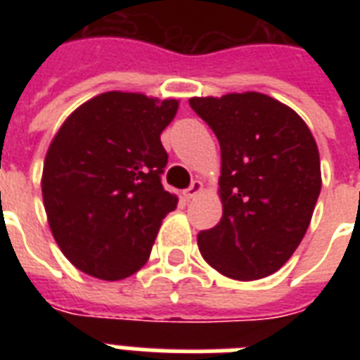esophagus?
<instances>
[{"label": "esophagus", "instance_id": "1", "mask_svg": "<svg viewBox=\"0 0 360 360\" xmlns=\"http://www.w3.org/2000/svg\"><path fill=\"white\" fill-rule=\"evenodd\" d=\"M202 192H203L202 181H192V185L185 191V198L186 200H192V198H196L198 194H202Z\"/></svg>", "mask_w": 360, "mask_h": 360}]
</instances>
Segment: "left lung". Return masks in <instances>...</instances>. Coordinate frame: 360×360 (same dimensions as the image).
Instances as JSON below:
<instances>
[{
    "label": "left lung",
    "instance_id": "8db88e82",
    "mask_svg": "<svg viewBox=\"0 0 360 360\" xmlns=\"http://www.w3.org/2000/svg\"><path fill=\"white\" fill-rule=\"evenodd\" d=\"M220 143L222 219L198 233L203 259L233 280L276 273L301 245L321 191L319 151L295 110L263 93L192 97Z\"/></svg>",
    "mask_w": 360,
    "mask_h": 360
}]
</instances>
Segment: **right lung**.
<instances>
[{"instance_id": "add662e5", "label": "right lung", "mask_w": 360, "mask_h": 360, "mask_svg": "<svg viewBox=\"0 0 360 360\" xmlns=\"http://www.w3.org/2000/svg\"><path fill=\"white\" fill-rule=\"evenodd\" d=\"M179 101L101 93L72 112L48 147L42 202L52 236L76 269L123 280L149 259L177 196L164 191L160 134Z\"/></svg>"}]
</instances>
